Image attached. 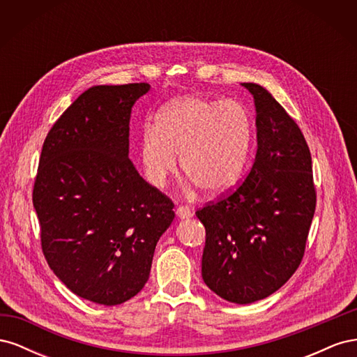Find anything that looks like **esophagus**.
<instances>
[{
	"label": "esophagus",
	"mask_w": 357,
	"mask_h": 357,
	"mask_svg": "<svg viewBox=\"0 0 357 357\" xmlns=\"http://www.w3.org/2000/svg\"><path fill=\"white\" fill-rule=\"evenodd\" d=\"M176 214H177L178 219H190L193 215L192 210L189 207H185V205H180V207H177Z\"/></svg>",
	"instance_id": "obj_1"
}]
</instances>
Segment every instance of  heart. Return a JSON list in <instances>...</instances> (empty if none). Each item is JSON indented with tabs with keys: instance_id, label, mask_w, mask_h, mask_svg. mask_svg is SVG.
Listing matches in <instances>:
<instances>
[{
	"instance_id": "heart-1",
	"label": "heart",
	"mask_w": 357,
	"mask_h": 357,
	"mask_svg": "<svg viewBox=\"0 0 357 357\" xmlns=\"http://www.w3.org/2000/svg\"><path fill=\"white\" fill-rule=\"evenodd\" d=\"M253 119L235 100L186 96L167 105L156 126H144L139 156L146 178L165 186L181 156L185 174L210 195L234 188L244 176L253 147Z\"/></svg>"
}]
</instances>
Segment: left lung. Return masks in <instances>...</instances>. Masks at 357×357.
I'll list each match as a JSON object with an SVG mask.
<instances>
[{"label": "left lung", "mask_w": 357, "mask_h": 357, "mask_svg": "<svg viewBox=\"0 0 357 357\" xmlns=\"http://www.w3.org/2000/svg\"><path fill=\"white\" fill-rule=\"evenodd\" d=\"M243 86L256 107L253 167L235 190L197 210L205 226L204 283L235 304L273 295L294 275L316 210L304 134L265 88Z\"/></svg>", "instance_id": "1"}]
</instances>
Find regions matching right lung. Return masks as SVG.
I'll use <instances>...</instances> for the list:
<instances>
[{"label":"right lung","instance_id":"right-lung-1","mask_svg":"<svg viewBox=\"0 0 357 357\" xmlns=\"http://www.w3.org/2000/svg\"><path fill=\"white\" fill-rule=\"evenodd\" d=\"M149 83L93 86L61 114L41 149L32 204L41 248L73 294L102 305L149 280L174 202L129 160V117Z\"/></svg>","mask_w":357,"mask_h":357}]
</instances>
